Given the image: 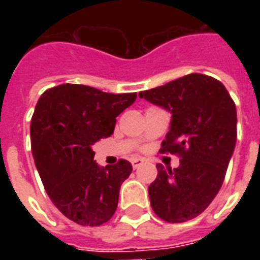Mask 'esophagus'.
Wrapping results in <instances>:
<instances>
[{
  "label": "esophagus",
  "instance_id": "34e87169",
  "mask_svg": "<svg viewBox=\"0 0 260 260\" xmlns=\"http://www.w3.org/2000/svg\"><path fill=\"white\" fill-rule=\"evenodd\" d=\"M143 163H144L143 159H134V160H132V167H134V169H138L139 166H142Z\"/></svg>",
  "mask_w": 260,
  "mask_h": 260
}]
</instances>
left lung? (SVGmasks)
Returning a JSON list of instances; mask_svg holds the SVG:
<instances>
[{"instance_id": "obj_1", "label": "left lung", "mask_w": 260, "mask_h": 260, "mask_svg": "<svg viewBox=\"0 0 260 260\" xmlns=\"http://www.w3.org/2000/svg\"><path fill=\"white\" fill-rule=\"evenodd\" d=\"M171 113L170 131L160 152L179 156L177 169L156 165L148 194L155 214L167 222H185L209 206L221 187L236 144V106L220 81L189 74L139 93Z\"/></svg>"}]
</instances>
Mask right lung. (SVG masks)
Instances as JSON below:
<instances>
[{
	"mask_svg": "<svg viewBox=\"0 0 260 260\" xmlns=\"http://www.w3.org/2000/svg\"><path fill=\"white\" fill-rule=\"evenodd\" d=\"M136 97L63 83L46 90L36 104L30 120L35 165L51 201L79 225H102L117 209L132 165L120 159L100 167L91 147L113 134L116 117Z\"/></svg>",
	"mask_w": 260,
	"mask_h": 260,
	"instance_id": "right-lung-1",
	"label": "right lung"
}]
</instances>
